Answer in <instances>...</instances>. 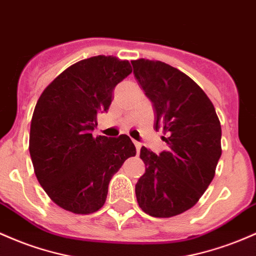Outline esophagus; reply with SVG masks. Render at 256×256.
I'll use <instances>...</instances> for the list:
<instances>
[{"label":"esophagus","mask_w":256,"mask_h":256,"mask_svg":"<svg viewBox=\"0 0 256 256\" xmlns=\"http://www.w3.org/2000/svg\"><path fill=\"white\" fill-rule=\"evenodd\" d=\"M134 146H136V150H137V153H138L140 152V150H141V147H142V144L140 142H137V141H134Z\"/></svg>","instance_id":"esophagus-1"}]
</instances>
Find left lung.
Returning <instances> with one entry per match:
<instances>
[{"mask_svg":"<svg viewBox=\"0 0 256 256\" xmlns=\"http://www.w3.org/2000/svg\"><path fill=\"white\" fill-rule=\"evenodd\" d=\"M134 78L156 112L168 150L141 148L146 172L136 198L146 214L171 218L196 206L215 176L221 156V125L212 100L186 74L160 60L131 62Z\"/></svg>","mask_w":256,"mask_h":256,"instance_id":"left-lung-1","label":"left lung"}]
</instances>
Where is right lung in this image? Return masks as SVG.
<instances>
[{
  "label": "right lung",
  "instance_id": "1",
  "mask_svg": "<svg viewBox=\"0 0 256 256\" xmlns=\"http://www.w3.org/2000/svg\"><path fill=\"white\" fill-rule=\"evenodd\" d=\"M131 72L128 60L87 58L58 75L36 103L29 140L34 171L64 210L81 215L100 210L114 174L136 156L128 134L92 136L97 114L108 110L115 86Z\"/></svg>",
  "mask_w": 256,
  "mask_h": 256
}]
</instances>
